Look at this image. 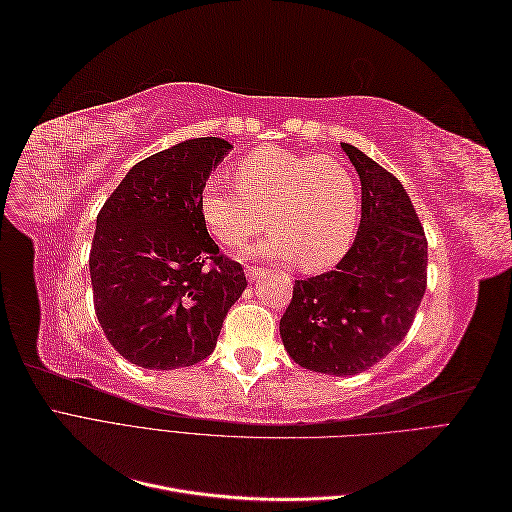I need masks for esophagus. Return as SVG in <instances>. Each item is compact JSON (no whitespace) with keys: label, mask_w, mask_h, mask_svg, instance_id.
<instances>
[{"label":"esophagus","mask_w":512,"mask_h":512,"mask_svg":"<svg viewBox=\"0 0 512 512\" xmlns=\"http://www.w3.org/2000/svg\"><path fill=\"white\" fill-rule=\"evenodd\" d=\"M267 273V269H262V267H254V265H250V267H245V275H247V280H260L262 275Z\"/></svg>","instance_id":"obj_1"}]
</instances>
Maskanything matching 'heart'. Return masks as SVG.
<instances>
[{"label": "heart", "instance_id": "heart-1", "mask_svg": "<svg viewBox=\"0 0 512 512\" xmlns=\"http://www.w3.org/2000/svg\"><path fill=\"white\" fill-rule=\"evenodd\" d=\"M239 190L209 181L200 192V218L226 247L245 245L260 230H275L254 254L297 260L322 271L342 260L359 224V185L331 156L258 147L235 166Z\"/></svg>", "mask_w": 512, "mask_h": 512}]
</instances>
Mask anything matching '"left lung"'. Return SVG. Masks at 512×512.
I'll use <instances>...</instances> for the list:
<instances>
[{"label": "left lung", "instance_id": "left-lung-1", "mask_svg": "<svg viewBox=\"0 0 512 512\" xmlns=\"http://www.w3.org/2000/svg\"><path fill=\"white\" fill-rule=\"evenodd\" d=\"M361 179V224L333 271L294 280L280 320L284 348L301 367L354 376L410 331L427 288V239L401 181L342 143Z\"/></svg>", "mask_w": 512, "mask_h": 512}]
</instances>
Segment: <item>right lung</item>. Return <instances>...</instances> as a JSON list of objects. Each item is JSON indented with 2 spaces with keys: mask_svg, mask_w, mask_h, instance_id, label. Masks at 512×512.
I'll list each match as a JSON object with an SVG mask.
<instances>
[{
  "mask_svg": "<svg viewBox=\"0 0 512 512\" xmlns=\"http://www.w3.org/2000/svg\"><path fill=\"white\" fill-rule=\"evenodd\" d=\"M230 143L190 138L141 160L98 213L89 273L111 346L145 369H177L213 352L247 286L200 218V192Z\"/></svg>",
  "mask_w": 512,
  "mask_h": 512,
  "instance_id": "obj_1",
  "label": "right lung"
}]
</instances>
